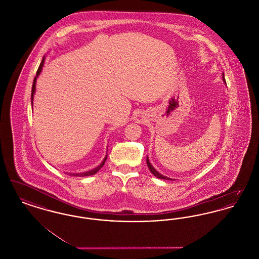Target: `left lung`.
<instances>
[{
	"mask_svg": "<svg viewBox=\"0 0 259 259\" xmlns=\"http://www.w3.org/2000/svg\"><path fill=\"white\" fill-rule=\"evenodd\" d=\"M222 80L225 82V77H224V74H222ZM147 164H148V169H149V171L152 172L156 178H158V179H161V180H168V181H172V179H170V178H168V177H166V176H163V175H161L160 172H157L155 169H154V167L150 164V162L148 160V157H147Z\"/></svg>",
	"mask_w": 259,
	"mask_h": 259,
	"instance_id": "obj_1",
	"label": "left lung"
}]
</instances>
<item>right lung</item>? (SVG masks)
Listing matches in <instances>:
<instances>
[{"label": "right lung", "instance_id": "obj_1", "mask_svg": "<svg viewBox=\"0 0 259 259\" xmlns=\"http://www.w3.org/2000/svg\"><path fill=\"white\" fill-rule=\"evenodd\" d=\"M45 59H46V57L44 56V58H42V60L40 62V64H39V66H38V69H37V74H36V76H35V78H34V81H33V85H32V93H31V102H32V105H33V99H34V94H35V91H36V82H37V76L39 75L40 74V72H41V70H42V67H44V64H45ZM107 160V155H106V157L104 158V160L103 162L99 165L98 167H96L95 169H92V170H90V171H87V172H75V174H70V175H72V176H74V177H87V176H92V175H95L96 172H98L99 170L104 166V164H105V162Z\"/></svg>", "mask_w": 259, "mask_h": 259}]
</instances>
